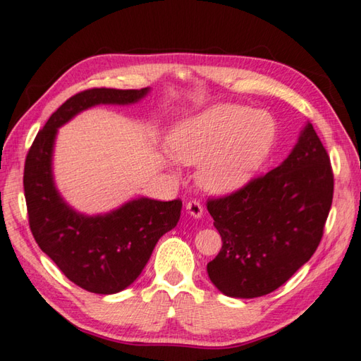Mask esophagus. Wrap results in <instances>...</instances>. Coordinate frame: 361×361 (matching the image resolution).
I'll use <instances>...</instances> for the list:
<instances>
[{"mask_svg":"<svg viewBox=\"0 0 361 361\" xmlns=\"http://www.w3.org/2000/svg\"><path fill=\"white\" fill-rule=\"evenodd\" d=\"M186 211L194 217H202L203 216V207L199 200H189L186 203Z\"/></svg>","mask_w":361,"mask_h":361,"instance_id":"esophagus-1","label":"esophagus"}]
</instances>
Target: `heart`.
<instances>
[{
	"label": "heart",
	"mask_w": 361,
	"mask_h": 361,
	"mask_svg": "<svg viewBox=\"0 0 361 361\" xmlns=\"http://www.w3.org/2000/svg\"><path fill=\"white\" fill-rule=\"evenodd\" d=\"M277 136L274 118L247 106L221 104L181 122L171 134L173 157L200 166V185L228 192L250 181Z\"/></svg>",
	"instance_id": "b5f03b06"
}]
</instances>
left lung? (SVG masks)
<instances>
[{
  "label": "left lung",
  "instance_id": "obj_1",
  "mask_svg": "<svg viewBox=\"0 0 361 361\" xmlns=\"http://www.w3.org/2000/svg\"><path fill=\"white\" fill-rule=\"evenodd\" d=\"M334 200V171L313 125L302 131L289 157L271 172L207 208L222 249L207 271L230 298L266 295L293 277L319 245Z\"/></svg>",
  "mask_w": 361,
  "mask_h": 361
}]
</instances>
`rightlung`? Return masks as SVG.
<instances>
[{
  "instance_id": "right-lung-1",
  "label": "right lung",
  "mask_w": 361,
  "mask_h": 361,
  "mask_svg": "<svg viewBox=\"0 0 361 361\" xmlns=\"http://www.w3.org/2000/svg\"><path fill=\"white\" fill-rule=\"evenodd\" d=\"M147 92L148 87L78 92L53 112L26 154L23 188L35 243L70 281L89 293L114 294L130 286L150 259L158 239L178 224L183 203L142 197L104 216L76 213L53 183L56 131L90 106L136 103Z\"/></svg>"
}]
</instances>
